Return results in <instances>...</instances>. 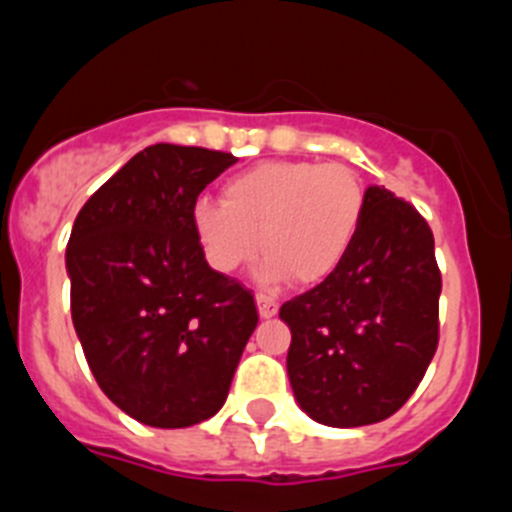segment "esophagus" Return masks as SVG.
Instances as JSON below:
<instances>
[{
  "mask_svg": "<svg viewBox=\"0 0 512 512\" xmlns=\"http://www.w3.org/2000/svg\"><path fill=\"white\" fill-rule=\"evenodd\" d=\"M257 310H260V318H272V315L278 313V300L257 293Z\"/></svg>",
  "mask_w": 512,
  "mask_h": 512,
  "instance_id": "obj_1",
  "label": "esophagus"
}]
</instances>
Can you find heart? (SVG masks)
Returning a JSON list of instances; mask_svg holds the SVG:
<instances>
[{
    "mask_svg": "<svg viewBox=\"0 0 512 512\" xmlns=\"http://www.w3.org/2000/svg\"><path fill=\"white\" fill-rule=\"evenodd\" d=\"M364 209V181L351 166L262 161L224 184L222 204L199 199L191 229L219 275H234L260 245L265 283L318 285L346 262Z\"/></svg>",
    "mask_w": 512,
    "mask_h": 512,
    "instance_id": "1",
    "label": "heart"
}]
</instances>
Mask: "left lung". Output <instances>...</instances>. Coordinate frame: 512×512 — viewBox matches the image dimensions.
<instances>
[{
    "instance_id": "obj_1",
    "label": "left lung",
    "mask_w": 512,
    "mask_h": 512,
    "mask_svg": "<svg viewBox=\"0 0 512 512\" xmlns=\"http://www.w3.org/2000/svg\"><path fill=\"white\" fill-rule=\"evenodd\" d=\"M442 275L427 219L384 186L366 189L356 245L331 278L288 300V376L300 409L328 427L389 419L439 343Z\"/></svg>"
}]
</instances>
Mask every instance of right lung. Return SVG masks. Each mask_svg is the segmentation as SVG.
I'll use <instances>...</instances> for the list:
<instances>
[{
  "label": "right lung",
  "mask_w": 512,
  "mask_h": 512,
  "mask_svg": "<svg viewBox=\"0 0 512 512\" xmlns=\"http://www.w3.org/2000/svg\"><path fill=\"white\" fill-rule=\"evenodd\" d=\"M232 154L156 143L80 209L65 265L70 310L103 394L148 427L214 417L257 328L255 298L204 260L191 207Z\"/></svg>",
  "instance_id": "obj_1"
}]
</instances>
